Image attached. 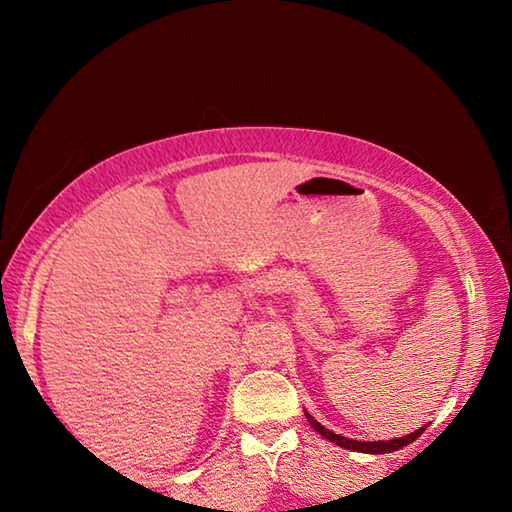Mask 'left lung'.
<instances>
[{"instance_id":"obj_1","label":"left lung","mask_w":512,"mask_h":512,"mask_svg":"<svg viewBox=\"0 0 512 512\" xmlns=\"http://www.w3.org/2000/svg\"><path fill=\"white\" fill-rule=\"evenodd\" d=\"M307 420H309V424L311 427H314L320 436L323 438H327V440H332V443H336L339 447H345V449H352V452H366V454H386V452H395V449H402L404 445H409V443H413L415 438L420 436V433L424 431V427L422 429H418V431H413V433H409V436H404V438H395V440H384V443H361V440H350V438H343V436H339V433H334V431H329V429H325L323 424H320L318 420H314L311 418V415L307 413Z\"/></svg>"}]
</instances>
